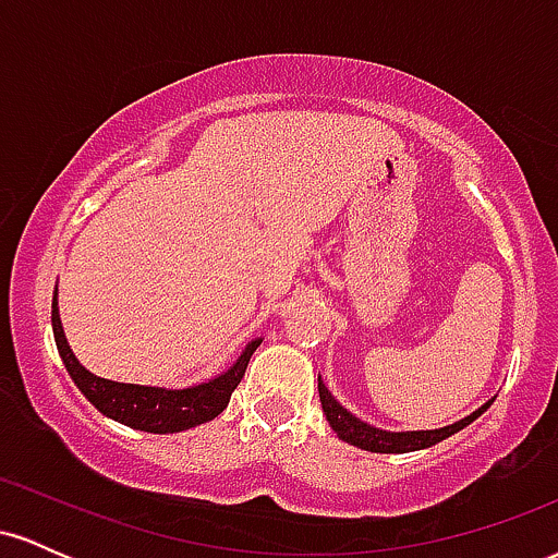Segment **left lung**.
I'll return each mask as SVG.
<instances>
[{"instance_id":"obj_1","label":"left lung","mask_w":558,"mask_h":558,"mask_svg":"<svg viewBox=\"0 0 558 558\" xmlns=\"http://www.w3.org/2000/svg\"><path fill=\"white\" fill-rule=\"evenodd\" d=\"M319 390V401H323V412L328 417L330 427L338 433V438L345 440L351 446H360L364 451H375V453H407V451H420V448H430L440 440H446L448 435L464 430L470 422H475L485 409L490 407L493 399L488 403L472 412L470 417L453 422V425L440 427V430H412V433H388V430H377V427H369L367 422L356 420L354 414H349L345 409L338 403L325 388V383H317Z\"/></svg>"}]
</instances>
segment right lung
Returning a JSON list of instances; mask_svg holds the SVG:
<instances>
[{
	"label": "right lung",
	"instance_id": "obj_1",
	"mask_svg": "<svg viewBox=\"0 0 558 558\" xmlns=\"http://www.w3.org/2000/svg\"><path fill=\"white\" fill-rule=\"evenodd\" d=\"M52 328L57 351H60L62 362H65L70 377L81 393L99 409L101 414L114 422L133 427V430L144 433H181L189 427L202 425V422L215 420L222 409L228 407L230 393L239 388L246 364L252 354L257 351L262 338L246 345V351L235 360L228 373L217 375L215 380L202 383V386H191L183 390H168V388H149V386H133V383H112L105 377H96L81 367L75 354L70 351L62 332L60 310H57V293L52 299Z\"/></svg>",
	"mask_w": 558,
	"mask_h": 558
}]
</instances>
